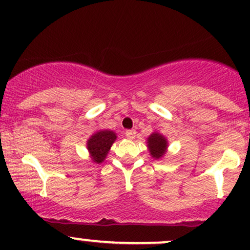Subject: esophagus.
I'll return each mask as SVG.
<instances>
[{
	"instance_id": "1",
	"label": "esophagus",
	"mask_w": 250,
	"mask_h": 250,
	"mask_svg": "<svg viewBox=\"0 0 250 250\" xmlns=\"http://www.w3.org/2000/svg\"><path fill=\"white\" fill-rule=\"evenodd\" d=\"M125 136H127L129 140H133L134 137L136 136V130H135V129H129V130H125Z\"/></svg>"
}]
</instances>
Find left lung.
<instances>
[{
  "instance_id": "8db88e82",
  "label": "left lung",
  "mask_w": 250,
  "mask_h": 250,
  "mask_svg": "<svg viewBox=\"0 0 250 250\" xmlns=\"http://www.w3.org/2000/svg\"><path fill=\"white\" fill-rule=\"evenodd\" d=\"M148 147L150 150V154L153 155L155 159H160L166 153V148H167V141L162 135L154 133L149 136L148 139Z\"/></svg>"
}]
</instances>
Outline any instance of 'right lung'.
<instances>
[{
	"label": "right lung",
	"instance_id": "right-lung-1",
	"mask_svg": "<svg viewBox=\"0 0 250 250\" xmlns=\"http://www.w3.org/2000/svg\"><path fill=\"white\" fill-rule=\"evenodd\" d=\"M116 140L115 133L110 130H102L94 134L89 139L87 147L94 162L101 163L107 156L111 145Z\"/></svg>",
	"mask_w": 250,
	"mask_h": 250
}]
</instances>
